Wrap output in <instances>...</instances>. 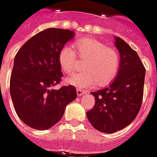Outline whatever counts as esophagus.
Listing matches in <instances>:
<instances>
[{"mask_svg": "<svg viewBox=\"0 0 157 157\" xmlns=\"http://www.w3.org/2000/svg\"><path fill=\"white\" fill-rule=\"evenodd\" d=\"M84 94H85V91H83L82 90L77 89V96H78V97H81V96L84 95Z\"/></svg>", "mask_w": 157, "mask_h": 157, "instance_id": "34e87169", "label": "esophagus"}]
</instances>
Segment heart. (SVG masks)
<instances>
[{
	"mask_svg": "<svg viewBox=\"0 0 157 157\" xmlns=\"http://www.w3.org/2000/svg\"><path fill=\"white\" fill-rule=\"evenodd\" d=\"M85 60L82 65L84 71L66 78L67 85L78 89H88L98 85H108L117 74L120 56L113 47L107 46L101 41L87 37L76 43L74 48L65 45L59 53V64L61 70L71 74L78 67V59Z\"/></svg>",
	"mask_w": 157,
	"mask_h": 157,
	"instance_id": "b5f03b06",
	"label": "heart"
}]
</instances>
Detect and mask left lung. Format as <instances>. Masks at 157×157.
I'll list each match as a JSON object with an SVG mask.
<instances>
[{"instance_id":"8db88e82","label":"left lung","mask_w":157,"mask_h":157,"mask_svg":"<svg viewBox=\"0 0 157 157\" xmlns=\"http://www.w3.org/2000/svg\"><path fill=\"white\" fill-rule=\"evenodd\" d=\"M115 46L121 56L117 76L108 87L91 92L96 104L86 114L97 130L113 133L130 125L142 105L145 68L137 52L120 37Z\"/></svg>"}]
</instances>
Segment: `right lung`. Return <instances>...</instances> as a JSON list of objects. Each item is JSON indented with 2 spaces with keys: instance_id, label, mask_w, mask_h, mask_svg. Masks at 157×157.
<instances>
[{
  "instance_id": "add662e5",
  "label": "right lung",
  "mask_w": 157,
  "mask_h": 157,
  "mask_svg": "<svg viewBox=\"0 0 157 157\" xmlns=\"http://www.w3.org/2000/svg\"><path fill=\"white\" fill-rule=\"evenodd\" d=\"M73 36L69 30L48 28L28 40L15 56L11 97L19 119L31 128L47 130L56 125L77 97L72 85L53 89L63 77L59 53Z\"/></svg>"
}]
</instances>
